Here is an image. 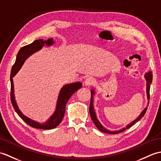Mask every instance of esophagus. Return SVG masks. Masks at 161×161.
Returning <instances> with one entry per match:
<instances>
[{"label":"esophagus","instance_id":"34e87169","mask_svg":"<svg viewBox=\"0 0 161 161\" xmlns=\"http://www.w3.org/2000/svg\"><path fill=\"white\" fill-rule=\"evenodd\" d=\"M84 83H85L86 86H92V85L94 84L95 80H94V79H93V78L89 77L86 78V80H85Z\"/></svg>","mask_w":161,"mask_h":161}]
</instances>
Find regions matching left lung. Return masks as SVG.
Returning a JSON list of instances; mask_svg holds the SVG:
<instances>
[{"label": "left lung", "instance_id": "left-lung-1", "mask_svg": "<svg viewBox=\"0 0 161 161\" xmlns=\"http://www.w3.org/2000/svg\"><path fill=\"white\" fill-rule=\"evenodd\" d=\"M145 79L147 80V99H149V89H150V85L152 84V71H149L147 73H145ZM95 94V92L93 90L91 91V103H90V108H89V111H90V114H91V117L92 119V120L93 121V123H95V126L101 132H105V133H108V134H119V133H121L123 131H125L126 129H128L130 128V127L132 126L134 124H135L136 122L139 121L141 119H142V117H143L145 115V113H146L147 111V108H145L143 110V111L142 112L141 114L139 115V117H138L136 120H134V121H132L131 123H130L128 125H127L125 128H123V129L120 130H117V131H109V130H106L104 127L101 124L100 122L99 121V120L97 119V118L96 117V114H95V112L94 110V108H93V99H92V96L93 95Z\"/></svg>", "mask_w": 161, "mask_h": 161}]
</instances>
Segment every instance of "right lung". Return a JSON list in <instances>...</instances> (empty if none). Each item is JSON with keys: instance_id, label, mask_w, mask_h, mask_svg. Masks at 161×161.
<instances>
[{"instance_id": "obj_1", "label": "right lung", "mask_w": 161, "mask_h": 161, "mask_svg": "<svg viewBox=\"0 0 161 161\" xmlns=\"http://www.w3.org/2000/svg\"><path fill=\"white\" fill-rule=\"evenodd\" d=\"M54 43L53 38H49L47 40H44L42 39L37 40L33 41L32 43L28 45L22 47L18 51L16 56V59L15 62L12 68V71H11L10 75V81H11V92H10V97L11 102H12V106L14 108L15 111L16 112L18 116L23 120L26 123H27L32 128L42 129V130H50L55 128L57 127L59 123L62 121L64 115L65 113L66 110V105L68 102L69 99L70 98L75 92L78 91L80 88H81L82 84L80 82H75V83L70 84L68 85L64 86L61 89L60 92L59 94L57 106H56V110L54 114L51 116V118L46 123H40L35 121H33L31 119L25 117L24 114L18 109V106L16 104V101H15L14 94V83L12 77L16 75L18 70H20V67L23 64L25 59H27L29 55H32L35 52L39 51L42 48L44 44H47L48 46H51Z\"/></svg>"}]
</instances>
